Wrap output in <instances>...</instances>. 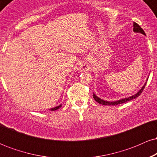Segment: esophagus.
<instances>
[{
    "label": "esophagus",
    "instance_id": "1",
    "mask_svg": "<svg viewBox=\"0 0 157 157\" xmlns=\"http://www.w3.org/2000/svg\"><path fill=\"white\" fill-rule=\"evenodd\" d=\"M81 68H82V70H83V71H88V70H89V66H88L86 63H83L81 66Z\"/></svg>",
    "mask_w": 157,
    "mask_h": 157
}]
</instances>
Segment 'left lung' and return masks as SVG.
I'll return each instance as SVG.
<instances>
[{"label":"left lung","instance_id":"1","mask_svg":"<svg viewBox=\"0 0 157 157\" xmlns=\"http://www.w3.org/2000/svg\"><path fill=\"white\" fill-rule=\"evenodd\" d=\"M134 31L135 32H140V33H142V34H143V35H145V32H144V30L142 29L141 27L140 26V25L137 24V23H135V22H134ZM145 85H146V82H145V84L144 85L143 87H142V89H140V91H138V93H136V94L133 95V96H131L130 97H128V98L122 99V100H118V101H115V102L105 101V100H101V99L99 98V97H97L95 94H94L93 97H94V100H96L97 102H99L100 104H101V105H119V104H122V103H124V102L130 101V100H134V99L136 98V97L140 96V95L142 93V91H143L144 89H145Z\"/></svg>","mask_w":157,"mask_h":157}]
</instances>
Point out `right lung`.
Here are the masks:
<instances>
[{"instance_id": "obj_1", "label": "right lung", "mask_w": 157, "mask_h": 157, "mask_svg": "<svg viewBox=\"0 0 157 157\" xmlns=\"http://www.w3.org/2000/svg\"><path fill=\"white\" fill-rule=\"evenodd\" d=\"M61 105H60L57 106V107H55V108H53V109H52L51 110H52V111H56V110H57V109H60V108L61 107Z\"/></svg>"}]
</instances>
